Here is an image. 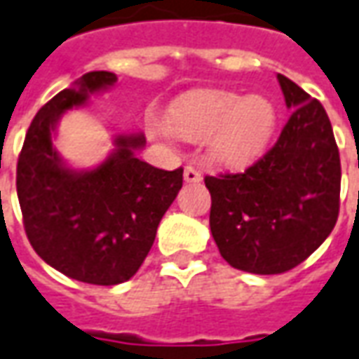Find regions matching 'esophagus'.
I'll return each mask as SVG.
<instances>
[{
    "instance_id": "34e87169",
    "label": "esophagus",
    "mask_w": 359,
    "mask_h": 359,
    "mask_svg": "<svg viewBox=\"0 0 359 359\" xmlns=\"http://www.w3.org/2000/svg\"><path fill=\"white\" fill-rule=\"evenodd\" d=\"M184 180L187 182V184H199V182L203 180V175H201L199 170H195L194 165H185Z\"/></svg>"
}]
</instances>
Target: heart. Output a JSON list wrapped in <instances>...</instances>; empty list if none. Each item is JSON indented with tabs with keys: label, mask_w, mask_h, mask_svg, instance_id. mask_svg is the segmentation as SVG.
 I'll use <instances>...</instances> for the list:
<instances>
[{
	"label": "heart",
	"mask_w": 359,
	"mask_h": 359,
	"mask_svg": "<svg viewBox=\"0 0 359 359\" xmlns=\"http://www.w3.org/2000/svg\"><path fill=\"white\" fill-rule=\"evenodd\" d=\"M278 125L276 105L262 95L201 90L177 100L168 113V130L187 142L207 140L215 164L241 168L264 154Z\"/></svg>",
	"instance_id": "1"
}]
</instances>
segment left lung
Returning a JSON list of instances; mask_svg holds the SVG:
<instances>
[{"mask_svg":"<svg viewBox=\"0 0 359 359\" xmlns=\"http://www.w3.org/2000/svg\"><path fill=\"white\" fill-rule=\"evenodd\" d=\"M291 111L278 142L241 174L207 175L211 234L232 268L289 271L332 232L340 209V154L320 101L278 74Z\"/></svg>","mask_w":359,"mask_h":359,"instance_id":"obj_1","label":"left lung"}]
</instances>
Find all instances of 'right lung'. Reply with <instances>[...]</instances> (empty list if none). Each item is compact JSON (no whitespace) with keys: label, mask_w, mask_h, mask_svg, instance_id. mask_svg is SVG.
Wrapping results in <instances>:
<instances>
[{"label":"right lung","mask_w":359,"mask_h":359,"mask_svg":"<svg viewBox=\"0 0 359 359\" xmlns=\"http://www.w3.org/2000/svg\"><path fill=\"white\" fill-rule=\"evenodd\" d=\"M117 81L113 72H88L39 109L17 162V197L27 238L41 258L72 279L117 285L142 266L158 224L184 184V170L138 160L147 138L117 135L115 150L91 170L62 160L52 137L60 117Z\"/></svg>","instance_id":"right-lung-1"}]
</instances>
